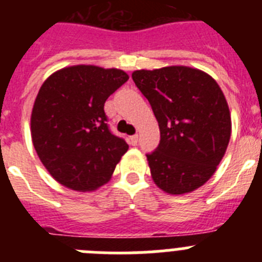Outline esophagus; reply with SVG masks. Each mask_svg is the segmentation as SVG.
<instances>
[{
    "instance_id": "esophagus-1",
    "label": "esophagus",
    "mask_w": 262,
    "mask_h": 262,
    "mask_svg": "<svg viewBox=\"0 0 262 262\" xmlns=\"http://www.w3.org/2000/svg\"><path fill=\"white\" fill-rule=\"evenodd\" d=\"M128 140H129V144H131V145H136V144H138V135L129 136Z\"/></svg>"
}]
</instances>
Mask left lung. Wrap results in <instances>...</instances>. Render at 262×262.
<instances>
[{
    "label": "left lung",
    "instance_id": "left-lung-1",
    "mask_svg": "<svg viewBox=\"0 0 262 262\" xmlns=\"http://www.w3.org/2000/svg\"><path fill=\"white\" fill-rule=\"evenodd\" d=\"M133 80L151 103L160 144L147 155L155 184L172 195L209 181L231 138V113L216 81L201 69L172 66L134 71Z\"/></svg>",
    "mask_w": 262,
    "mask_h": 262
}]
</instances>
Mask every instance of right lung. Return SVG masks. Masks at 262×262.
Returning <instances> with one entry per match:
<instances>
[{
	"label": "right lung",
	"instance_id": "add662e5",
	"mask_svg": "<svg viewBox=\"0 0 262 262\" xmlns=\"http://www.w3.org/2000/svg\"><path fill=\"white\" fill-rule=\"evenodd\" d=\"M128 80L122 69L72 66L43 82L31 113V139L48 173L62 186L93 191L111 178L128 149L108 129L106 99Z\"/></svg>",
	"mask_w": 262,
	"mask_h": 262
}]
</instances>
